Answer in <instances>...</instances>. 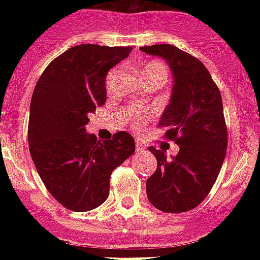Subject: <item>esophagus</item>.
<instances>
[{"instance_id":"esophagus-1","label":"esophagus","mask_w":260,"mask_h":260,"mask_svg":"<svg viewBox=\"0 0 260 260\" xmlns=\"http://www.w3.org/2000/svg\"><path fill=\"white\" fill-rule=\"evenodd\" d=\"M143 150H144V146H143L142 143H136V151L139 152V151H143Z\"/></svg>"}]
</instances>
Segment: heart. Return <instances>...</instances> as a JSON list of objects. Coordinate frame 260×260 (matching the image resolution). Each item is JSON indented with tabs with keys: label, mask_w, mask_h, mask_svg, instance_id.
<instances>
[{
	"label": "heart",
	"mask_w": 260,
	"mask_h": 260,
	"mask_svg": "<svg viewBox=\"0 0 260 260\" xmlns=\"http://www.w3.org/2000/svg\"><path fill=\"white\" fill-rule=\"evenodd\" d=\"M143 75H151V77H159V78H162L165 82H166V78H167V71L165 69L163 64L158 62H152V63H148L144 66L142 71Z\"/></svg>",
	"instance_id": "1"
}]
</instances>
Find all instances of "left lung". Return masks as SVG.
Wrapping results in <instances>:
<instances>
[{
	"label": "left lung",
	"mask_w": 260,
	"mask_h": 260,
	"mask_svg": "<svg viewBox=\"0 0 260 260\" xmlns=\"http://www.w3.org/2000/svg\"><path fill=\"white\" fill-rule=\"evenodd\" d=\"M160 56L174 77L170 104L159 120L165 136L179 146L177 156L150 147L158 167L147 179V197L156 209L182 213L209 194L225 158L228 134L220 90L201 60L171 44L140 47Z\"/></svg>",
	"instance_id": "1"
}]
</instances>
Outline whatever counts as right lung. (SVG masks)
<instances>
[{"label":"right lung","instance_id":"1","mask_svg":"<svg viewBox=\"0 0 260 260\" xmlns=\"http://www.w3.org/2000/svg\"><path fill=\"white\" fill-rule=\"evenodd\" d=\"M132 47L79 44L43 71L30 100L28 143L36 170L66 209L87 212L106 201L112 171L135 152L128 132L98 142L89 114L106 101L108 71Z\"/></svg>","mask_w":260,"mask_h":260}]
</instances>
